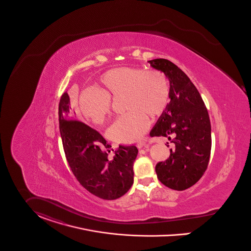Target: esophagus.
Here are the masks:
<instances>
[{"label":"esophagus","instance_id":"1","mask_svg":"<svg viewBox=\"0 0 251 251\" xmlns=\"http://www.w3.org/2000/svg\"><path fill=\"white\" fill-rule=\"evenodd\" d=\"M147 146H148V144L145 143V142H140V143L137 144V148H138V149H142V148H145V147H147Z\"/></svg>","mask_w":251,"mask_h":251}]
</instances>
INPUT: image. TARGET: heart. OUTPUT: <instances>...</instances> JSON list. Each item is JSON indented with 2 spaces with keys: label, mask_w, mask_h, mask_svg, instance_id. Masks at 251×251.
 <instances>
[{
  "label": "heart",
  "mask_w": 251,
  "mask_h": 251,
  "mask_svg": "<svg viewBox=\"0 0 251 251\" xmlns=\"http://www.w3.org/2000/svg\"><path fill=\"white\" fill-rule=\"evenodd\" d=\"M98 84L100 91L88 88L81 94V112L93 123L101 124L110 113V96L125 95L126 110L128 112L118 118L108 129L110 138L119 143L139 141L149 128L148 115L152 118L161 116L170 102L169 80L159 70L117 67L103 73Z\"/></svg>",
  "instance_id": "obj_1"
}]
</instances>
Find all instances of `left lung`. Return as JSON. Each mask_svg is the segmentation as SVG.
Here are the masks:
<instances>
[{
  "label": "left lung",
  "instance_id": "left-lung-1",
  "mask_svg": "<svg viewBox=\"0 0 251 251\" xmlns=\"http://www.w3.org/2000/svg\"><path fill=\"white\" fill-rule=\"evenodd\" d=\"M148 62L167 75L171 87L169 105L150 133L167 137L174 144L169 158L156 165L157 177L171 189L184 190L196 184L207 168L211 151L208 112L198 89L182 69L166 59Z\"/></svg>",
  "mask_w": 251,
  "mask_h": 251
}]
</instances>
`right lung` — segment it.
<instances>
[{"label":"right lung","instance_id":"add662e5","mask_svg":"<svg viewBox=\"0 0 251 251\" xmlns=\"http://www.w3.org/2000/svg\"><path fill=\"white\" fill-rule=\"evenodd\" d=\"M70 108L69 96L65 92L59 103L60 134L74 176L87 191L100 199L115 200L122 197L133 184L137 148L120 146L109 159L111 146L83 122L69 120Z\"/></svg>","mask_w":251,"mask_h":251}]
</instances>
